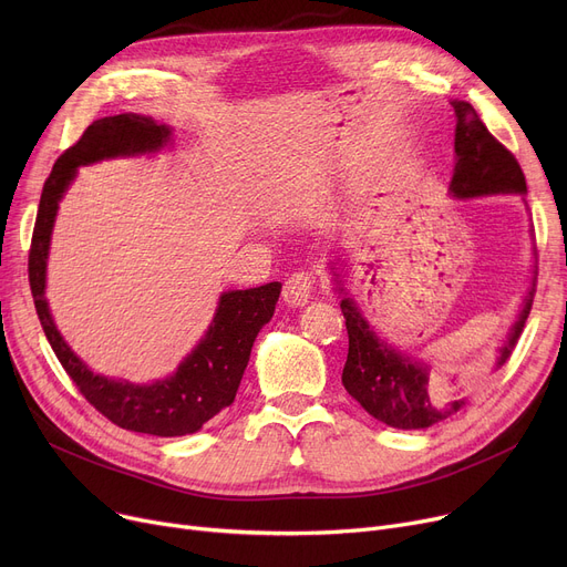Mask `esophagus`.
I'll use <instances>...</instances> for the list:
<instances>
[{
	"instance_id": "obj_1",
	"label": "esophagus",
	"mask_w": 567,
	"mask_h": 567,
	"mask_svg": "<svg viewBox=\"0 0 567 567\" xmlns=\"http://www.w3.org/2000/svg\"><path fill=\"white\" fill-rule=\"evenodd\" d=\"M312 289H315V276L308 274V271H299L287 278L285 287H282V299L287 306H293V308H301L310 301L312 296Z\"/></svg>"
}]
</instances>
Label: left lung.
<instances>
[{
	"label": "left lung",
	"mask_w": 567,
	"mask_h": 567,
	"mask_svg": "<svg viewBox=\"0 0 567 567\" xmlns=\"http://www.w3.org/2000/svg\"><path fill=\"white\" fill-rule=\"evenodd\" d=\"M455 126V167L451 193L455 197H481L496 193H526V178L517 158L505 148L481 122L478 112L466 101H453ZM538 268L524 299V308L511 329L508 340L498 349L496 368L511 359V353L528 319ZM340 291H344L340 287ZM342 315L349 333V353L342 370L347 393L377 421L398 430H425L451 419L464 409L466 398L460 391L432 385L430 368L411 361L377 338L353 299L344 296Z\"/></svg>",
	"instance_id": "1"
}]
</instances>
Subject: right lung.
Listing matches in <instances>:
<instances>
[{"label": "right lung", "mask_w": 567, "mask_h": 567, "mask_svg": "<svg viewBox=\"0 0 567 567\" xmlns=\"http://www.w3.org/2000/svg\"><path fill=\"white\" fill-rule=\"evenodd\" d=\"M169 140V128L152 116L114 114L89 126L82 137L56 158L39 202L37 225L29 248V287L37 315L54 355L78 385L84 400L114 425L154 434L184 436L229 406L250 361V349L264 323L271 321L282 285L268 282L255 289L225 291L204 340L178 370L154 383L116 381L89 370L59 336L45 301V261L59 199L78 174L80 165L103 158L158 152Z\"/></svg>", "instance_id": "1"}]
</instances>
